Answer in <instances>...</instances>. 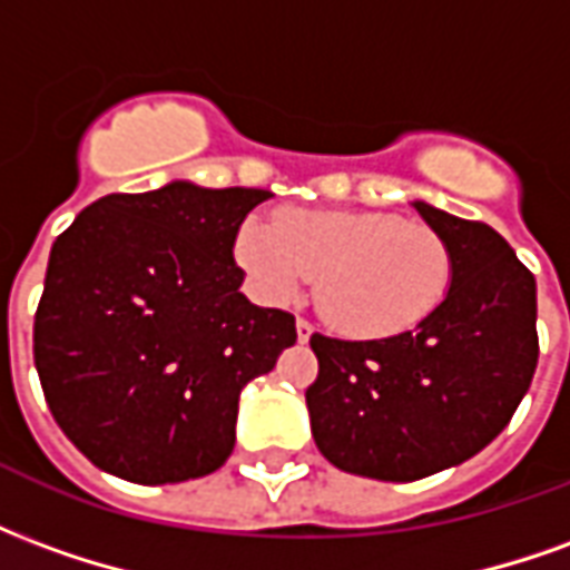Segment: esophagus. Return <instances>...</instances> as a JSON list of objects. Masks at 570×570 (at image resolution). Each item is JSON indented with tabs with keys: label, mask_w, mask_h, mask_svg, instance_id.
I'll return each instance as SVG.
<instances>
[{
	"label": "esophagus",
	"mask_w": 570,
	"mask_h": 570,
	"mask_svg": "<svg viewBox=\"0 0 570 570\" xmlns=\"http://www.w3.org/2000/svg\"><path fill=\"white\" fill-rule=\"evenodd\" d=\"M311 335H314V326H311L308 321H302V317H298V321H296V338H298V342L305 345Z\"/></svg>",
	"instance_id": "1"
}]
</instances>
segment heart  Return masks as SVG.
<instances>
[{"mask_svg":"<svg viewBox=\"0 0 570 570\" xmlns=\"http://www.w3.org/2000/svg\"><path fill=\"white\" fill-rule=\"evenodd\" d=\"M235 262L265 302L286 305L317 274V308L351 338H387L428 321L452 259L421 223L372 210H281L274 223L247 216Z\"/></svg>","mask_w":570,"mask_h":570,"instance_id":"heart-1","label":"heart"}]
</instances>
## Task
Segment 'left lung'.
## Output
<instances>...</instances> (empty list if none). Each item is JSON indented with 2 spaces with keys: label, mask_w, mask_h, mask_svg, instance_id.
Returning a JSON list of instances; mask_svg holds the SVG:
<instances>
[{
  "label": "left lung",
  "mask_w": 570,
  "mask_h": 570,
  "mask_svg": "<svg viewBox=\"0 0 570 570\" xmlns=\"http://www.w3.org/2000/svg\"><path fill=\"white\" fill-rule=\"evenodd\" d=\"M442 237L452 277L428 321L345 342L311 335V433L338 470L415 482L464 464L501 433L538 366V284L491 225L412 200Z\"/></svg>",
  "instance_id": "obj_1"
}]
</instances>
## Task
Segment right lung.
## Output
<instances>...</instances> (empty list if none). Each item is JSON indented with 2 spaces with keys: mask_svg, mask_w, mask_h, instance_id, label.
<instances>
[{
  "mask_svg": "<svg viewBox=\"0 0 570 570\" xmlns=\"http://www.w3.org/2000/svg\"><path fill=\"white\" fill-rule=\"evenodd\" d=\"M268 198L174 179L94 200L55 240L32 357L94 466L164 485L228 461L240 391L296 345L293 314L253 305L235 265L237 225Z\"/></svg>",
  "mask_w": 570,
  "mask_h": 570,
  "instance_id": "right-lung-1",
  "label": "right lung"
}]
</instances>
